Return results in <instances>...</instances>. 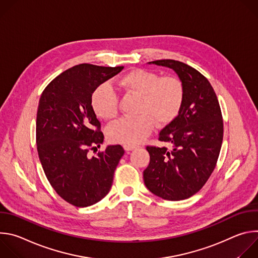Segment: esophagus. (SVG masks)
Masks as SVG:
<instances>
[{
    "label": "esophagus",
    "mask_w": 258,
    "mask_h": 258,
    "mask_svg": "<svg viewBox=\"0 0 258 258\" xmlns=\"http://www.w3.org/2000/svg\"><path fill=\"white\" fill-rule=\"evenodd\" d=\"M123 148L125 151H132L135 148H137L136 145H123Z\"/></svg>",
    "instance_id": "34e87169"
}]
</instances>
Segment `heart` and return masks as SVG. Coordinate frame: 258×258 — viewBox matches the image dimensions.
<instances>
[{
    "label": "heart",
    "instance_id": "b5f03b06",
    "mask_svg": "<svg viewBox=\"0 0 258 258\" xmlns=\"http://www.w3.org/2000/svg\"><path fill=\"white\" fill-rule=\"evenodd\" d=\"M118 86L127 95L139 97L134 118H121L107 128L110 142L136 145L154 130L169 125L177 117L185 100L181 81L173 76L161 77L156 72L134 69L118 80ZM91 105L95 114L103 120H112L118 114V96L108 84L93 93Z\"/></svg>",
    "mask_w": 258,
    "mask_h": 258
}]
</instances>
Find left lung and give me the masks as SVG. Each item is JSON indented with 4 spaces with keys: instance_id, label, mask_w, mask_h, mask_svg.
Instances as JSON below:
<instances>
[{
    "instance_id": "obj_1",
    "label": "left lung",
    "mask_w": 258,
    "mask_h": 258,
    "mask_svg": "<svg viewBox=\"0 0 258 258\" xmlns=\"http://www.w3.org/2000/svg\"><path fill=\"white\" fill-rule=\"evenodd\" d=\"M175 71L185 89V100L173 122L158 140L166 147L147 146L150 163L144 172L146 187L170 201L190 198L211 175L222 148L224 121L219 103L208 80L195 68L171 59L149 62Z\"/></svg>"
}]
</instances>
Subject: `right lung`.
Returning <instances> with one entry per match:
<instances>
[{"label":"right lung","mask_w":258,"mask_h":258,"mask_svg":"<svg viewBox=\"0 0 258 258\" xmlns=\"http://www.w3.org/2000/svg\"><path fill=\"white\" fill-rule=\"evenodd\" d=\"M123 66H73L55 78L42 93L36 114V146L45 174L56 193L77 207L103 199L124 154L120 145L90 156L104 141L91 105L94 91Z\"/></svg>","instance_id":"1"}]
</instances>
